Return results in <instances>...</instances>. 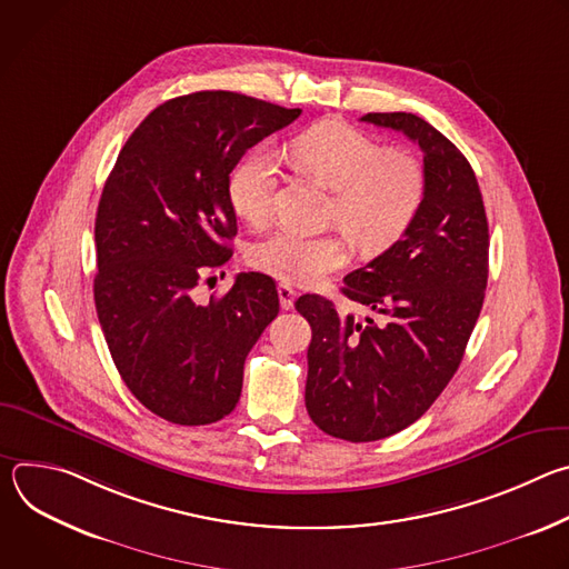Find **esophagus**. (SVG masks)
Wrapping results in <instances>:
<instances>
[{"label": "esophagus", "mask_w": 569, "mask_h": 569, "mask_svg": "<svg viewBox=\"0 0 569 569\" xmlns=\"http://www.w3.org/2000/svg\"><path fill=\"white\" fill-rule=\"evenodd\" d=\"M295 299H297V290L288 283H279V301H281V308L283 310H290L295 306Z\"/></svg>", "instance_id": "obj_1"}]
</instances>
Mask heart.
Here are the masks:
<instances>
[{
    "label": "heart",
    "mask_w": 569,
    "mask_h": 569,
    "mask_svg": "<svg viewBox=\"0 0 569 569\" xmlns=\"http://www.w3.org/2000/svg\"><path fill=\"white\" fill-rule=\"evenodd\" d=\"M297 164L333 191L329 218L360 252H382L417 218L426 196L421 161L402 148H382L373 137L342 123L323 121L290 143ZM277 159L254 148L233 167L227 184L233 211L250 224L272 213ZM250 263L283 283L310 286L349 263V240L342 233L306 236L279 229L250 250Z\"/></svg>",
    "instance_id": "1"
}]
</instances>
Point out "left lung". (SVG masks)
<instances>
[{"instance_id":"left-lung-1","label":"left lung","mask_w":569,"mask_h":569,"mask_svg":"<svg viewBox=\"0 0 569 569\" xmlns=\"http://www.w3.org/2000/svg\"><path fill=\"white\" fill-rule=\"evenodd\" d=\"M423 150V204L389 250L345 277L342 292L376 312L340 317L319 295L308 319L306 410L327 435L353 443L391 437L421 419L455 376L489 279V222L461 150L410 112H369Z\"/></svg>"}]
</instances>
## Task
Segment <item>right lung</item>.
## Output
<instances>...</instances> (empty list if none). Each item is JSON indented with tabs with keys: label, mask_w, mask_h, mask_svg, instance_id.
I'll return each mask as SVG.
<instances>
[{
	"label": "right lung",
	"mask_w": 569,
	"mask_h": 569,
	"mask_svg": "<svg viewBox=\"0 0 569 569\" xmlns=\"http://www.w3.org/2000/svg\"><path fill=\"white\" fill-rule=\"evenodd\" d=\"M299 114L222 90L171 99L128 137L103 187L97 315L128 389L171 423L207 426L236 408L242 365L279 315L277 286L261 272H240L207 306L191 295L231 257L229 173Z\"/></svg>",
	"instance_id": "obj_1"
}]
</instances>
